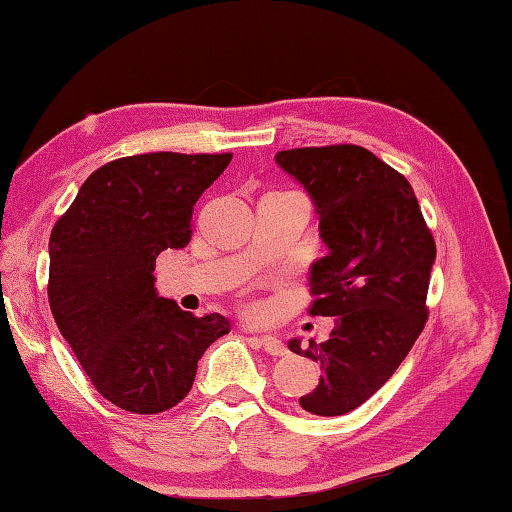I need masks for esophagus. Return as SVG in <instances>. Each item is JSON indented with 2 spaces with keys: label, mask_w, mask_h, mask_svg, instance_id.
I'll list each match as a JSON object with an SVG mask.
<instances>
[{
  "label": "esophagus",
  "mask_w": 512,
  "mask_h": 512,
  "mask_svg": "<svg viewBox=\"0 0 512 512\" xmlns=\"http://www.w3.org/2000/svg\"><path fill=\"white\" fill-rule=\"evenodd\" d=\"M255 343L266 354H271V357H284V354H287V348H284V343L280 339H275V336H257Z\"/></svg>",
  "instance_id": "obj_1"
}]
</instances>
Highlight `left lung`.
I'll return each mask as SVG.
<instances>
[{"mask_svg":"<svg viewBox=\"0 0 512 512\" xmlns=\"http://www.w3.org/2000/svg\"><path fill=\"white\" fill-rule=\"evenodd\" d=\"M275 162L307 189L329 253L309 271L311 316H334L325 343L289 341L320 363L300 397L314 415H343L370 400L400 368L427 323L436 241L402 173L357 144L280 151Z\"/></svg>","mask_w":512,"mask_h":512,"instance_id":"left-lung-1","label":"left lung"}]
</instances>
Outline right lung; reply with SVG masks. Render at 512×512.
Instances as JSON below:
<instances>
[{"mask_svg": "<svg viewBox=\"0 0 512 512\" xmlns=\"http://www.w3.org/2000/svg\"><path fill=\"white\" fill-rule=\"evenodd\" d=\"M232 153H144L103 164L49 239V307L94 388L119 409L153 415L192 391L198 359L230 332L155 291V257L185 248L201 194Z\"/></svg>", "mask_w": 512, "mask_h": 512, "instance_id": "1", "label": "right lung"}]
</instances>
